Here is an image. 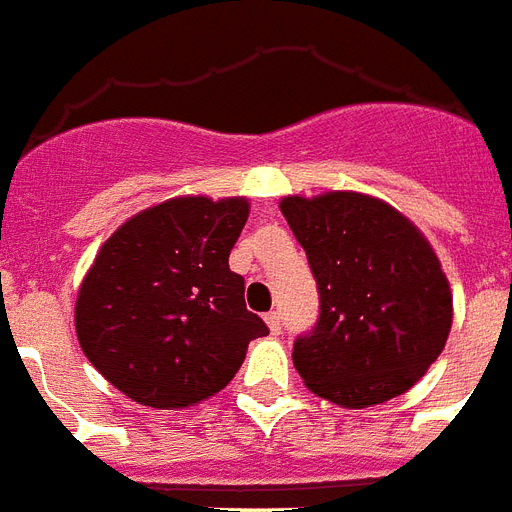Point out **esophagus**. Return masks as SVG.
I'll return each mask as SVG.
<instances>
[{"label":"esophagus","instance_id":"34e87169","mask_svg":"<svg viewBox=\"0 0 512 512\" xmlns=\"http://www.w3.org/2000/svg\"><path fill=\"white\" fill-rule=\"evenodd\" d=\"M265 321H268V328L273 331V334H281V328H284V318H281V313H268L265 315Z\"/></svg>","mask_w":512,"mask_h":512}]
</instances>
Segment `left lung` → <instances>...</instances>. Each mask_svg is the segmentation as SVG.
Here are the masks:
<instances>
[{"label": "left lung", "mask_w": 512, "mask_h": 512, "mask_svg": "<svg viewBox=\"0 0 512 512\" xmlns=\"http://www.w3.org/2000/svg\"><path fill=\"white\" fill-rule=\"evenodd\" d=\"M281 213L318 286V321L294 342L310 392L344 407L407 392L442 355L450 284L421 231L381 199L331 191L286 197Z\"/></svg>", "instance_id": "1"}]
</instances>
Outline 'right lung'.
<instances>
[{
  "mask_svg": "<svg viewBox=\"0 0 512 512\" xmlns=\"http://www.w3.org/2000/svg\"><path fill=\"white\" fill-rule=\"evenodd\" d=\"M247 215L239 197L170 199L102 244L78 292L76 331L89 363L126 397L160 410L207 400L268 334L228 268Z\"/></svg>",
  "mask_w": 512,
  "mask_h": 512,
  "instance_id": "add662e5",
  "label": "right lung"
}]
</instances>
